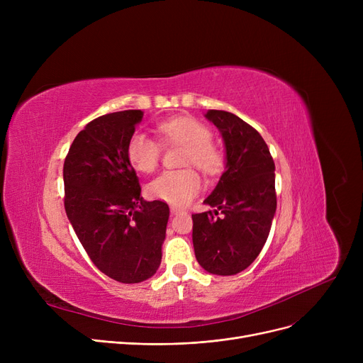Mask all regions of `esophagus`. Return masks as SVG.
I'll use <instances>...</instances> for the list:
<instances>
[{
    "label": "esophagus",
    "mask_w": 363,
    "mask_h": 363,
    "mask_svg": "<svg viewBox=\"0 0 363 363\" xmlns=\"http://www.w3.org/2000/svg\"><path fill=\"white\" fill-rule=\"evenodd\" d=\"M170 212H172V215H179V213H184L182 208H179V207H177V206H170Z\"/></svg>",
    "instance_id": "obj_1"
}]
</instances>
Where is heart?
Masks as SVG:
<instances>
[{
	"label": "heart",
	"mask_w": 363,
	"mask_h": 363,
	"mask_svg": "<svg viewBox=\"0 0 363 363\" xmlns=\"http://www.w3.org/2000/svg\"><path fill=\"white\" fill-rule=\"evenodd\" d=\"M162 141L166 144H181L182 164H194L204 174H215L220 167L219 150L211 141L212 132L204 123L191 116H177L163 121L156 128ZM160 144L144 132H135L130 137L126 155L129 163L140 172L150 174L160 160ZM201 189V178L193 167L179 170H164L152 179L147 193L151 199L170 204H186Z\"/></svg>",
	"instance_id": "obj_1"
}]
</instances>
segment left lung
Returning a JSON list of instances; mask_svg holds the SVG:
<instances>
[{"mask_svg": "<svg viewBox=\"0 0 363 363\" xmlns=\"http://www.w3.org/2000/svg\"><path fill=\"white\" fill-rule=\"evenodd\" d=\"M204 118L220 132L225 172L204 204L213 212L193 215L197 262L213 275H235L256 260L277 211L275 163L260 133L235 114L208 110Z\"/></svg>", "mask_w": 363, "mask_h": 363, "instance_id": "obj_1", "label": "left lung"}]
</instances>
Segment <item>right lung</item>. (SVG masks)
Listing matches in <instances>:
<instances>
[{
    "mask_svg": "<svg viewBox=\"0 0 363 363\" xmlns=\"http://www.w3.org/2000/svg\"><path fill=\"white\" fill-rule=\"evenodd\" d=\"M141 110L108 113L73 140L63 167L65 208L92 263L114 281L143 282L162 262L169 206L141 197L126 147Z\"/></svg>",
    "mask_w": 363,
    "mask_h": 363,
    "instance_id": "right-lung-1",
    "label": "right lung"
}]
</instances>
